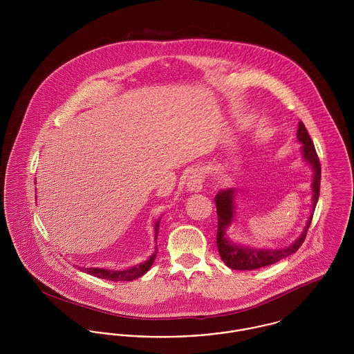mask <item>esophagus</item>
Segmentation results:
<instances>
[{"instance_id":"obj_1","label":"esophagus","mask_w":354,"mask_h":354,"mask_svg":"<svg viewBox=\"0 0 354 354\" xmlns=\"http://www.w3.org/2000/svg\"><path fill=\"white\" fill-rule=\"evenodd\" d=\"M205 174L202 169H194L187 179V189L191 192H201L203 189Z\"/></svg>"}]
</instances>
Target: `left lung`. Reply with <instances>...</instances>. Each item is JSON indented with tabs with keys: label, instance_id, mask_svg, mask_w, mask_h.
<instances>
[{
	"label": "left lung",
	"instance_id": "8db88e82",
	"mask_svg": "<svg viewBox=\"0 0 354 354\" xmlns=\"http://www.w3.org/2000/svg\"><path fill=\"white\" fill-rule=\"evenodd\" d=\"M298 141L301 144L300 152L301 158L306 163L308 164L313 169V205H311V213L307 219L306 226L303 227V232L299 237L288 246L279 248V249H266V248H254L248 245L234 243L227 236V229L233 223L236 218V203H234V189H226V190L218 191L214 202L217 206L218 232L217 246L218 252L223 263L232 268V270H257L261 267H267L277 263L279 260L288 257L290 254L295 253L303 244L307 230L310 227L313 214L318 202L319 196V187H321V163L318 159V155L315 152L314 144L311 141V137L308 135L304 124L300 121L297 132Z\"/></svg>",
	"mask_w": 354,
	"mask_h": 354
}]
</instances>
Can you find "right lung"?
<instances>
[{
	"instance_id": "right-lung-1",
	"label": "right lung",
	"mask_w": 354,
	"mask_h": 354,
	"mask_svg": "<svg viewBox=\"0 0 354 354\" xmlns=\"http://www.w3.org/2000/svg\"><path fill=\"white\" fill-rule=\"evenodd\" d=\"M162 218H158L155 222V241L158 240V234H159V223H160ZM156 253H158V245L155 252L149 256L148 260H145L144 263H140L137 266L128 267L127 270H121V271H115V270H108V268H83L80 267L83 272L93 274L95 277L100 279H105L110 281H132L137 277H141L144 273L148 272L149 268L152 267L155 259H156Z\"/></svg>"
}]
</instances>
